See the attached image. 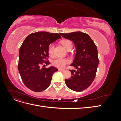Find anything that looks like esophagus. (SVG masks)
I'll use <instances>...</instances> for the list:
<instances>
[{
  "label": "esophagus",
  "instance_id": "34e87169",
  "mask_svg": "<svg viewBox=\"0 0 121 121\" xmlns=\"http://www.w3.org/2000/svg\"><path fill=\"white\" fill-rule=\"evenodd\" d=\"M59 71H60L61 72H63V73H64V72H65V71H66V70H65V69H59Z\"/></svg>",
  "mask_w": 121,
  "mask_h": 121
}]
</instances>
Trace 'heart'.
I'll return each instance as SVG.
<instances>
[{
    "label": "heart",
    "mask_w": 121,
    "mask_h": 121,
    "mask_svg": "<svg viewBox=\"0 0 121 121\" xmlns=\"http://www.w3.org/2000/svg\"><path fill=\"white\" fill-rule=\"evenodd\" d=\"M62 44L66 48L68 49L71 46H73L72 43L69 40H65L61 42ZM54 44L52 43L48 46V53L49 56H52L53 54L54 50ZM69 63V60L65 58H56L52 61V65L53 66L58 69H64L65 65Z\"/></svg>",
    "instance_id": "1"
}]
</instances>
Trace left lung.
<instances>
[{"label":"left lung","instance_id":"8db88e82","mask_svg":"<svg viewBox=\"0 0 121 121\" xmlns=\"http://www.w3.org/2000/svg\"><path fill=\"white\" fill-rule=\"evenodd\" d=\"M65 39L74 42L76 54L71 66V77L65 79L66 85L71 90L80 92L89 87L95 77L99 64L97 48L90 36L81 32L60 33Z\"/></svg>","mask_w":121,"mask_h":121}]
</instances>
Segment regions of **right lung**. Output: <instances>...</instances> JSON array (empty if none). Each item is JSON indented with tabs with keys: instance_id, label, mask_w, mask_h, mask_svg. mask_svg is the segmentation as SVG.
Listing matches in <instances>:
<instances>
[{
	"instance_id": "right-lung-1",
	"label": "right lung",
	"mask_w": 121,
	"mask_h": 121,
	"mask_svg": "<svg viewBox=\"0 0 121 121\" xmlns=\"http://www.w3.org/2000/svg\"><path fill=\"white\" fill-rule=\"evenodd\" d=\"M61 38L59 34L47 32H37L29 35L25 39L19 51L18 69L25 85L35 92H41L51 83L53 73L57 69L51 66L40 68L48 57V46Z\"/></svg>"
}]
</instances>
